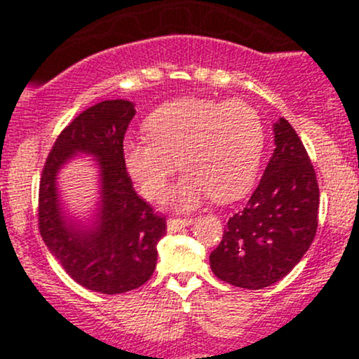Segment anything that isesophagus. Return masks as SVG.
<instances>
[{
	"mask_svg": "<svg viewBox=\"0 0 359 359\" xmlns=\"http://www.w3.org/2000/svg\"><path fill=\"white\" fill-rule=\"evenodd\" d=\"M192 222V217H170V219L167 221V229L170 233H175L179 231V229L185 228V226H191Z\"/></svg>",
	"mask_w": 359,
	"mask_h": 359,
	"instance_id": "esophagus-1",
	"label": "esophagus"
}]
</instances>
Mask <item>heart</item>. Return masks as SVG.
I'll list each match as a JSON object with an SVG mask.
<instances>
[{
	"label": "heart",
	"mask_w": 359,
	"mask_h": 359,
	"mask_svg": "<svg viewBox=\"0 0 359 359\" xmlns=\"http://www.w3.org/2000/svg\"><path fill=\"white\" fill-rule=\"evenodd\" d=\"M145 128L148 138L123 142V162L148 199L162 196L177 170V160L185 174L167 196L174 209H192L209 196L229 203L255 184L265 126L248 102L182 97L156 108Z\"/></svg>",
	"instance_id": "heart-1"
}]
</instances>
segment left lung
<instances>
[{
  "label": "left lung",
  "mask_w": 359,
  "mask_h": 359,
  "mask_svg": "<svg viewBox=\"0 0 359 359\" xmlns=\"http://www.w3.org/2000/svg\"><path fill=\"white\" fill-rule=\"evenodd\" d=\"M275 150L243 211L229 217L209 257L212 273L234 287L259 290L288 275L317 229L319 185L299 135L285 118L273 125Z\"/></svg>",
  "instance_id": "1"
}]
</instances>
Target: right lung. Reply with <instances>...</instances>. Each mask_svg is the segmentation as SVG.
Listing matches in <instances>:
<instances>
[{
    "instance_id": "obj_1",
    "label": "right lung",
    "mask_w": 359,
    "mask_h": 359,
    "mask_svg": "<svg viewBox=\"0 0 359 359\" xmlns=\"http://www.w3.org/2000/svg\"><path fill=\"white\" fill-rule=\"evenodd\" d=\"M126 100L90 106L59 135L45 162L39 192V228L45 245L72 280L114 295L135 290L156 266V245L167 222L135 192L123 140L135 116ZM93 156L100 172V203L89 223L69 217L60 201L58 172L74 156Z\"/></svg>"
}]
</instances>
